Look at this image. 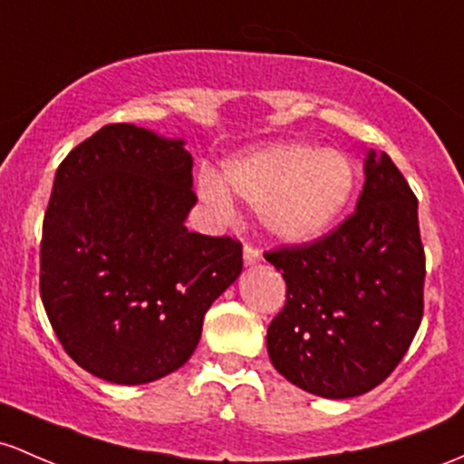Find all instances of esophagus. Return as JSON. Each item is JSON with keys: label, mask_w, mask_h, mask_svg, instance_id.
I'll return each mask as SVG.
<instances>
[{"label": "esophagus", "mask_w": 464, "mask_h": 464, "mask_svg": "<svg viewBox=\"0 0 464 464\" xmlns=\"http://www.w3.org/2000/svg\"><path fill=\"white\" fill-rule=\"evenodd\" d=\"M257 262H259L257 248H253L251 244H244V264H246V266H256Z\"/></svg>", "instance_id": "obj_1"}]
</instances>
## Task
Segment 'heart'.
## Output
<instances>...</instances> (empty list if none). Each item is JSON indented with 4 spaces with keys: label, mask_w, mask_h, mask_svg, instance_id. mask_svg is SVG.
<instances>
[{
    "label": "heart",
    "mask_w": 464,
    "mask_h": 464,
    "mask_svg": "<svg viewBox=\"0 0 464 464\" xmlns=\"http://www.w3.org/2000/svg\"><path fill=\"white\" fill-rule=\"evenodd\" d=\"M354 167L337 150L279 142L228 158L222 182L205 174L200 198L220 213H231L228 191L257 207L266 233L286 244H306L337 224L354 193Z\"/></svg>",
    "instance_id": "b5f03b06"
}]
</instances>
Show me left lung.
<instances>
[{
	"label": "left lung",
	"mask_w": 464,
	"mask_h": 464,
	"mask_svg": "<svg viewBox=\"0 0 464 464\" xmlns=\"http://www.w3.org/2000/svg\"><path fill=\"white\" fill-rule=\"evenodd\" d=\"M363 171L356 211L334 231L264 253L286 282V304L266 333L271 363L324 399L383 383L422 319L419 200L385 151L368 150Z\"/></svg>",
	"instance_id": "obj_1"
}]
</instances>
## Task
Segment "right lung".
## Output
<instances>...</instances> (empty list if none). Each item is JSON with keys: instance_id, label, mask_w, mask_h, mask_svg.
Returning <instances> with one entry per match:
<instances>
[{"instance_id": "right-lung-1", "label": "right lung", "mask_w": 464, "mask_h": 464, "mask_svg": "<svg viewBox=\"0 0 464 464\" xmlns=\"http://www.w3.org/2000/svg\"><path fill=\"white\" fill-rule=\"evenodd\" d=\"M185 140L105 125L61 162L44 218L42 302L90 374L142 385L189 361L242 244L185 227L196 205Z\"/></svg>"}]
</instances>
